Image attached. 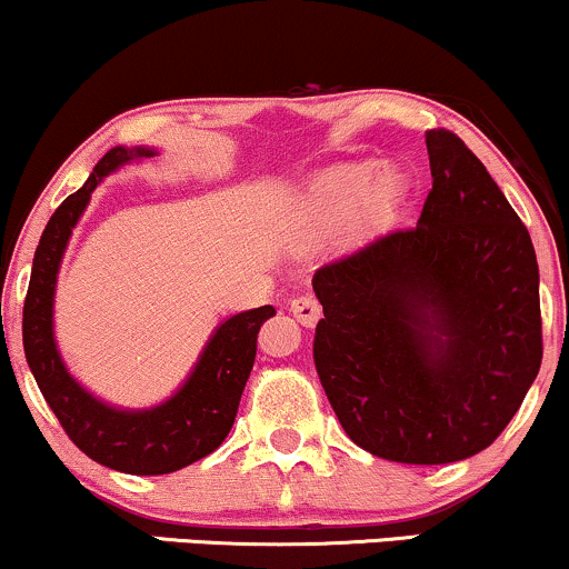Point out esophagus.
<instances>
[{
	"label": "esophagus",
	"instance_id": "obj_1",
	"mask_svg": "<svg viewBox=\"0 0 569 569\" xmlns=\"http://www.w3.org/2000/svg\"><path fill=\"white\" fill-rule=\"evenodd\" d=\"M291 316L302 326H316L318 318H321V305H318L316 297L305 293V297L291 299Z\"/></svg>",
	"mask_w": 569,
	"mask_h": 569
}]
</instances>
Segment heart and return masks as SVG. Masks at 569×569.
<instances>
[{"label":"heart","instance_id":"b5f03b06","mask_svg":"<svg viewBox=\"0 0 569 569\" xmlns=\"http://www.w3.org/2000/svg\"><path fill=\"white\" fill-rule=\"evenodd\" d=\"M407 192L403 173L375 160L352 162L329 173L316 187L310 213L323 227H345L361 208L363 219L382 224L396 213L398 202Z\"/></svg>","mask_w":569,"mask_h":569}]
</instances>
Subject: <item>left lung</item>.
I'll use <instances>...</instances> for the list:
<instances>
[{"label": "left lung", "mask_w": 569, "mask_h": 569, "mask_svg": "<svg viewBox=\"0 0 569 569\" xmlns=\"http://www.w3.org/2000/svg\"><path fill=\"white\" fill-rule=\"evenodd\" d=\"M420 221L312 276V361L345 433L382 460L443 466L487 449L543 361L530 232L452 130H426Z\"/></svg>", "instance_id": "1"}]
</instances>
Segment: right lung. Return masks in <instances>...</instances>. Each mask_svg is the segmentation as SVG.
I'll list each match as a JSON object with an SVG mask.
<instances>
[{
  "label": "right lung",
  "instance_id": "1",
  "mask_svg": "<svg viewBox=\"0 0 569 569\" xmlns=\"http://www.w3.org/2000/svg\"><path fill=\"white\" fill-rule=\"evenodd\" d=\"M152 154L143 147L109 149L90 179L56 208L39 238L23 302L26 361L61 428L90 460L136 476L173 473L221 447L253 369L259 329L276 316V307L264 305L221 323L184 388L154 409H112L71 380L53 339V291L63 248L98 181L130 160Z\"/></svg>",
  "mask_w": 569,
  "mask_h": 569
}]
</instances>
